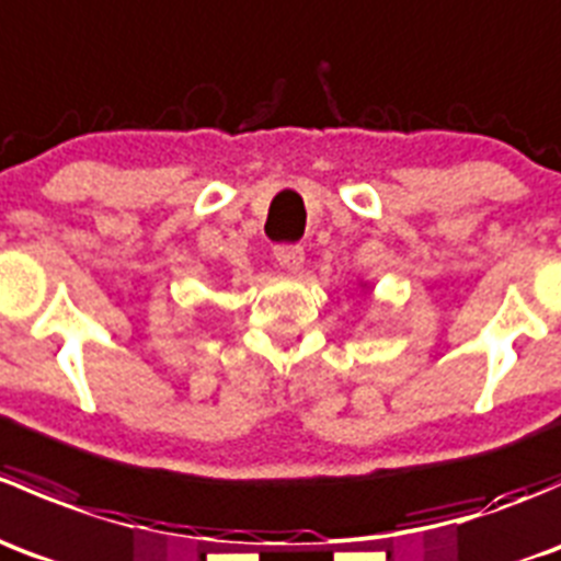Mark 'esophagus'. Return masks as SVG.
Here are the masks:
<instances>
[{"label":"esophagus","instance_id":"esophagus-1","mask_svg":"<svg viewBox=\"0 0 561 561\" xmlns=\"http://www.w3.org/2000/svg\"><path fill=\"white\" fill-rule=\"evenodd\" d=\"M276 263L285 271H298L304 265V247L298 244H279L274 249Z\"/></svg>","mask_w":561,"mask_h":561}]
</instances>
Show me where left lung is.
Listing matches in <instances>:
<instances>
[{
  "label": "left lung",
  "mask_w": 561,
  "mask_h": 561,
  "mask_svg": "<svg viewBox=\"0 0 561 561\" xmlns=\"http://www.w3.org/2000/svg\"><path fill=\"white\" fill-rule=\"evenodd\" d=\"M360 287H366V285H360Z\"/></svg>",
  "instance_id": "left-lung-1"
}]
</instances>
